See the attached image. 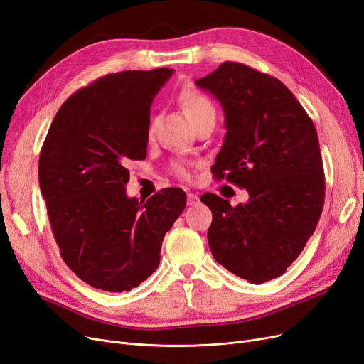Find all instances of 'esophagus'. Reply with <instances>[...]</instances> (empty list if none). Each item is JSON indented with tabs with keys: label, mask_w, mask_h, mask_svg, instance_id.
Returning <instances> with one entry per match:
<instances>
[{
	"label": "esophagus",
	"mask_w": 364,
	"mask_h": 364,
	"mask_svg": "<svg viewBox=\"0 0 364 364\" xmlns=\"http://www.w3.org/2000/svg\"><path fill=\"white\" fill-rule=\"evenodd\" d=\"M198 203H199V196L196 193H192V192L187 193V205L192 207V205H195Z\"/></svg>",
	"instance_id": "obj_1"
}]
</instances>
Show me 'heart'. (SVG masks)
I'll return each mask as SVG.
<instances>
[{
  "label": "heart",
  "mask_w": 364,
  "mask_h": 364,
  "mask_svg": "<svg viewBox=\"0 0 364 364\" xmlns=\"http://www.w3.org/2000/svg\"><path fill=\"white\" fill-rule=\"evenodd\" d=\"M180 103L186 109V112L189 114L192 123L195 126L203 123L205 119H216V107H214L213 102L205 96V94L200 92L199 90L192 88V90L183 91L180 96ZM154 129H156V124L154 121H151L150 134L154 133ZM172 172L183 180L191 178V169L186 161L178 160L175 161V164H172Z\"/></svg>",
  "instance_id": "b5f03b06"
}]
</instances>
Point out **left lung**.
I'll return each mask as SVG.
<instances>
[{"label":"left lung","instance_id":"obj_1","mask_svg":"<svg viewBox=\"0 0 364 364\" xmlns=\"http://www.w3.org/2000/svg\"><path fill=\"white\" fill-rule=\"evenodd\" d=\"M196 85L225 112L214 177L249 192L237 207L214 193L200 196L213 213L210 250L226 270L259 285L287 272L321 218L326 177L318 133L277 77L246 64L222 63Z\"/></svg>","mask_w":364,"mask_h":364}]
</instances>
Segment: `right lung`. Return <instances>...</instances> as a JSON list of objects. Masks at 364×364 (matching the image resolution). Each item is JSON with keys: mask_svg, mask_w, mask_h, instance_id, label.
Masks as SVG:
<instances>
[{"mask_svg": "<svg viewBox=\"0 0 364 364\" xmlns=\"http://www.w3.org/2000/svg\"><path fill=\"white\" fill-rule=\"evenodd\" d=\"M172 72H118L77 90L40 151L38 183L53 238L63 261L92 288L130 291L151 276L161 241L186 207L177 187L146 203L126 195V165L146 157L150 106Z\"/></svg>", "mask_w": 364, "mask_h": 364, "instance_id": "1", "label": "right lung"}]
</instances>
